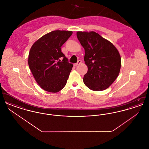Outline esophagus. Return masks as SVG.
<instances>
[{
	"instance_id": "esophagus-1",
	"label": "esophagus",
	"mask_w": 149,
	"mask_h": 149,
	"mask_svg": "<svg viewBox=\"0 0 149 149\" xmlns=\"http://www.w3.org/2000/svg\"><path fill=\"white\" fill-rule=\"evenodd\" d=\"M81 63V60H78V62L77 63L74 64V66H78V65H79V64H80Z\"/></svg>"
}]
</instances>
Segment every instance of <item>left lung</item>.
<instances>
[{"label": "left lung", "instance_id": "1", "mask_svg": "<svg viewBox=\"0 0 149 149\" xmlns=\"http://www.w3.org/2000/svg\"><path fill=\"white\" fill-rule=\"evenodd\" d=\"M77 35L85 50L84 59L88 66L83 78L84 84L94 91L106 89L120 73L121 58L118 51L95 32L78 31Z\"/></svg>", "mask_w": 149, "mask_h": 149}]
</instances>
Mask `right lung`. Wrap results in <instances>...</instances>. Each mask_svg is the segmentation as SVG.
I'll return each instance as SVG.
<instances>
[{"instance_id":"1","label":"right lung","mask_w":149,"mask_h":149,"mask_svg":"<svg viewBox=\"0 0 149 149\" xmlns=\"http://www.w3.org/2000/svg\"><path fill=\"white\" fill-rule=\"evenodd\" d=\"M72 33L69 31H52L36 41L30 49L29 69L37 84L47 92H58L66 84L73 65L69 63L61 47Z\"/></svg>"}]
</instances>
